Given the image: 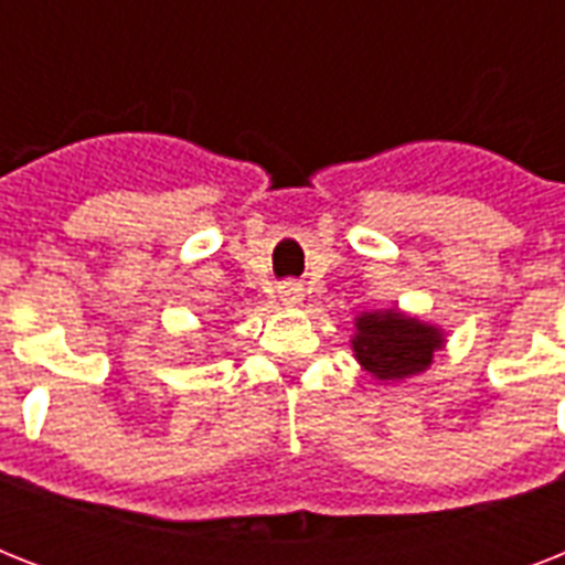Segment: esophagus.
Instances as JSON below:
<instances>
[{
	"label": "esophagus",
	"mask_w": 565,
	"mask_h": 565,
	"mask_svg": "<svg viewBox=\"0 0 565 565\" xmlns=\"http://www.w3.org/2000/svg\"><path fill=\"white\" fill-rule=\"evenodd\" d=\"M278 296H281V301L287 305V308H299L301 301H305V287L296 281H284L281 290H278Z\"/></svg>",
	"instance_id": "34e87169"
}]
</instances>
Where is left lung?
<instances>
[{"label":"left lung","instance_id":"left-lung-1","mask_svg":"<svg viewBox=\"0 0 565 565\" xmlns=\"http://www.w3.org/2000/svg\"><path fill=\"white\" fill-rule=\"evenodd\" d=\"M443 345V328L398 308L366 310L354 319V358L363 372H370L381 384H398L404 377L425 372L434 363V352Z\"/></svg>","mask_w":565,"mask_h":565}]
</instances>
